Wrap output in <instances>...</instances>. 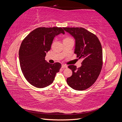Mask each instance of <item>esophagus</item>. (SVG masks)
Wrapping results in <instances>:
<instances>
[{"mask_svg": "<svg viewBox=\"0 0 122 122\" xmlns=\"http://www.w3.org/2000/svg\"><path fill=\"white\" fill-rule=\"evenodd\" d=\"M61 68H67V66L66 65L63 64V65H61Z\"/></svg>", "mask_w": 122, "mask_h": 122, "instance_id": "1", "label": "esophagus"}]
</instances>
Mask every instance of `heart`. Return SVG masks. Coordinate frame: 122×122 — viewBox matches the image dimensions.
Masks as SVG:
<instances>
[{
	"instance_id": "1",
	"label": "heart",
	"mask_w": 122,
	"mask_h": 122,
	"mask_svg": "<svg viewBox=\"0 0 122 122\" xmlns=\"http://www.w3.org/2000/svg\"><path fill=\"white\" fill-rule=\"evenodd\" d=\"M71 39H72L70 38V37H66L64 39V40H71Z\"/></svg>"
}]
</instances>
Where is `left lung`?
Returning <instances> with one entry per match:
<instances>
[{
    "instance_id": "obj_1",
    "label": "left lung",
    "mask_w": 122,
    "mask_h": 122,
    "mask_svg": "<svg viewBox=\"0 0 122 122\" xmlns=\"http://www.w3.org/2000/svg\"><path fill=\"white\" fill-rule=\"evenodd\" d=\"M75 39V54L82 59L81 66H68L72 71L67 79L68 85L76 90H85L96 82L103 64L102 48L95 34L83 28H64Z\"/></svg>"
}]
</instances>
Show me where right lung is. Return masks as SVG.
<instances>
[{
  "label": "right lung",
  "instance_id": "obj_1",
  "mask_svg": "<svg viewBox=\"0 0 122 122\" xmlns=\"http://www.w3.org/2000/svg\"><path fill=\"white\" fill-rule=\"evenodd\" d=\"M65 32L61 28H36L30 32L21 43L19 56L20 67L26 80L35 87L42 88L53 83L61 65L45 60L46 53L56 36Z\"/></svg>",
  "mask_w": 122,
  "mask_h": 122
}]
</instances>
